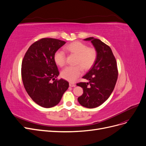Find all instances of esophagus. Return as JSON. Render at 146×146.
Masks as SVG:
<instances>
[{
    "label": "esophagus",
    "instance_id": "esophagus-1",
    "mask_svg": "<svg viewBox=\"0 0 146 146\" xmlns=\"http://www.w3.org/2000/svg\"><path fill=\"white\" fill-rule=\"evenodd\" d=\"M76 86V85L75 83H72V82H70L69 83V86H70V87H75Z\"/></svg>",
    "mask_w": 146,
    "mask_h": 146
}]
</instances>
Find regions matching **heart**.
Listing matches in <instances>:
<instances>
[{"instance_id": "b5f03b06", "label": "heart", "mask_w": 146, "mask_h": 146, "mask_svg": "<svg viewBox=\"0 0 146 146\" xmlns=\"http://www.w3.org/2000/svg\"><path fill=\"white\" fill-rule=\"evenodd\" d=\"M66 50L70 54L77 55L75 66H68L61 72V76L69 82H74L82 74V68L87 70L95 63L98 53L93 47L88 46L80 41L71 42L66 47ZM54 60L56 64L63 67L66 63V55L61 50H58L54 54Z\"/></svg>"}]
</instances>
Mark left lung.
<instances>
[{"mask_svg":"<svg viewBox=\"0 0 146 146\" xmlns=\"http://www.w3.org/2000/svg\"><path fill=\"white\" fill-rule=\"evenodd\" d=\"M84 40L91 42L98 56L94 65L83 77L89 82L77 84L83 90L78 101L83 107L94 108L102 104L112 93L117 79L118 70L115 57L108 45L94 37Z\"/></svg>","mask_w":146,"mask_h":146,"instance_id":"left-lung-1","label":"left lung"}]
</instances>
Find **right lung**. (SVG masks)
Masks as SVG:
<instances>
[{
	"mask_svg": "<svg viewBox=\"0 0 146 146\" xmlns=\"http://www.w3.org/2000/svg\"><path fill=\"white\" fill-rule=\"evenodd\" d=\"M65 43L57 39L42 38L30 46L22 62L25 89L35 102L44 108L58 104L69 88L67 81L55 79L59 71L54 54Z\"/></svg>",
	"mask_w": 146,
	"mask_h": 146,
	"instance_id": "add662e5",
	"label": "right lung"
}]
</instances>
